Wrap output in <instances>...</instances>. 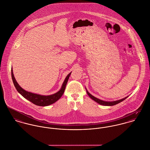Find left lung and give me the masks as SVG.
<instances>
[{"mask_svg": "<svg viewBox=\"0 0 150 150\" xmlns=\"http://www.w3.org/2000/svg\"><path fill=\"white\" fill-rule=\"evenodd\" d=\"M86 92L88 94V96L92 99L93 100H94V101H96V102H97L98 103H99L100 105H104V106H113V105H115L117 103L123 101L124 100H125L127 98H128V97H125L124 98H122L121 100H115V101H112V102H108V101H104V100H100L95 97H94L93 96H92L91 94H90L88 91L87 90V89L86 88Z\"/></svg>", "mask_w": 150, "mask_h": 150, "instance_id": "8db88e82", "label": "left lung"}]
</instances>
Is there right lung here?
<instances>
[{
    "label": "right lung",
    "instance_id": "obj_1",
    "mask_svg": "<svg viewBox=\"0 0 150 150\" xmlns=\"http://www.w3.org/2000/svg\"><path fill=\"white\" fill-rule=\"evenodd\" d=\"M71 72H70L68 75L67 77L66 78L64 82L62 84V86L61 87V89L57 92L56 93L54 94H52L50 96H41L37 94H34L32 93L26 91L24 89H23L19 84L17 83L15 77L13 74V69H11V76H12V79L13 82L16 88L17 89V91L19 94H21L25 98L26 100H29L31 102H32L34 104L37 105V106H46L50 105L51 104L54 103L56 102L57 100H59L61 97L63 96L66 86L67 84L68 80L69 79V77L71 75Z\"/></svg>",
    "mask_w": 150,
    "mask_h": 150
}]
</instances>
